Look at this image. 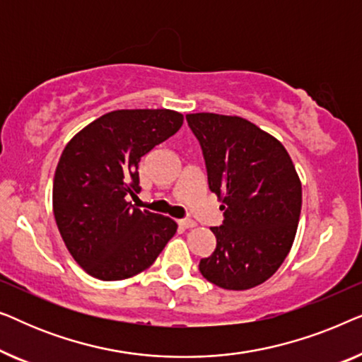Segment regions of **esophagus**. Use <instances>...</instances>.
I'll return each instance as SVG.
<instances>
[{
  "label": "esophagus",
  "mask_w": 362,
  "mask_h": 362,
  "mask_svg": "<svg viewBox=\"0 0 362 362\" xmlns=\"http://www.w3.org/2000/svg\"><path fill=\"white\" fill-rule=\"evenodd\" d=\"M177 222H180V226L185 227V229H191V227H196V222L192 219H181Z\"/></svg>",
  "instance_id": "34e87169"
}]
</instances>
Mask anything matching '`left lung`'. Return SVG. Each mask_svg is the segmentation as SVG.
<instances>
[{"label": "left lung", "instance_id": "8db88e82", "mask_svg": "<svg viewBox=\"0 0 362 362\" xmlns=\"http://www.w3.org/2000/svg\"><path fill=\"white\" fill-rule=\"evenodd\" d=\"M186 120L224 211L222 226L211 227L216 249L201 259V275L226 290L254 288L279 270L293 244L298 175L284 145L244 118L189 113Z\"/></svg>", "mask_w": 362, "mask_h": 362}]
</instances>
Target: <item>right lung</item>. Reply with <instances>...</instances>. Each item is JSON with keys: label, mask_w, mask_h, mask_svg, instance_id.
Segmentation results:
<instances>
[{"label": "right lung", "mask_w": 362, "mask_h": 362, "mask_svg": "<svg viewBox=\"0 0 362 362\" xmlns=\"http://www.w3.org/2000/svg\"><path fill=\"white\" fill-rule=\"evenodd\" d=\"M181 125V113L166 108L115 110L64 148L54 176V217L74 260L88 275L130 279L153 265L176 234L175 221L138 209L127 197L141 189V158Z\"/></svg>", "instance_id": "add662e5"}]
</instances>
